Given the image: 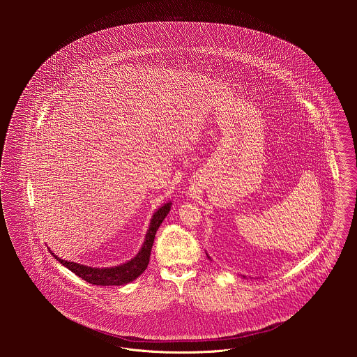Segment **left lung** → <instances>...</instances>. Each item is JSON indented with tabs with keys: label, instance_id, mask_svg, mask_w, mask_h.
<instances>
[{
	"label": "left lung",
	"instance_id": "obj_1",
	"mask_svg": "<svg viewBox=\"0 0 357 357\" xmlns=\"http://www.w3.org/2000/svg\"><path fill=\"white\" fill-rule=\"evenodd\" d=\"M208 258H210V257H208Z\"/></svg>",
	"mask_w": 357,
	"mask_h": 357
}]
</instances>
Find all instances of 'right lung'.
<instances>
[{
    "instance_id": "right-lung-1",
    "label": "right lung",
    "mask_w": 357,
    "mask_h": 357,
    "mask_svg": "<svg viewBox=\"0 0 357 357\" xmlns=\"http://www.w3.org/2000/svg\"><path fill=\"white\" fill-rule=\"evenodd\" d=\"M170 206H172L170 202L165 204L153 213L151 222H150V228H149L147 235H146V241H144L140 252L137 253L135 258H132L130 261H128L122 265L109 266V268H92V266H86V265H81V264H77V262L61 259L57 255H53L52 252L51 255L60 264H63L66 268H68L71 272H74L77 276H79L81 279L86 280L91 284H96V286H121V284L130 283L135 279H137L147 269L149 262H150V255H151L155 234H156L159 225L162 224V221L165 220V217L169 214Z\"/></svg>"
}]
</instances>
